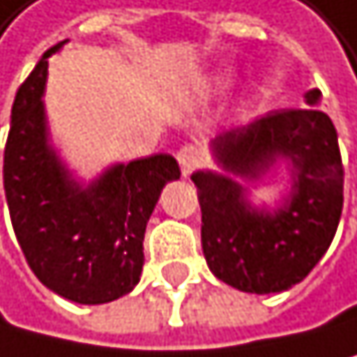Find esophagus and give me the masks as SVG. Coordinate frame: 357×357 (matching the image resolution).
<instances>
[{
  "label": "esophagus",
  "instance_id": "34e87169",
  "mask_svg": "<svg viewBox=\"0 0 357 357\" xmlns=\"http://www.w3.org/2000/svg\"><path fill=\"white\" fill-rule=\"evenodd\" d=\"M177 162H180V169H182V175H191L199 162H202V155H199V151L193 146V144H186V146H182L180 151H177Z\"/></svg>",
  "mask_w": 357,
  "mask_h": 357
}]
</instances>
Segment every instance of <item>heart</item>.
<instances>
[{"instance_id": "1", "label": "heart", "mask_w": 357, "mask_h": 357, "mask_svg": "<svg viewBox=\"0 0 357 357\" xmlns=\"http://www.w3.org/2000/svg\"><path fill=\"white\" fill-rule=\"evenodd\" d=\"M233 84H235V70L222 66V68H215L202 75V77L195 82V93L202 97H215L220 93H227Z\"/></svg>"}]
</instances>
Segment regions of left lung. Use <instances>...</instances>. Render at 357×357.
Here are the masks:
<instances>
[{"label":"left lung","mask_w":357,"mask_h":357,"mask_svg":"<svg viewBox=\"0 0 357 357\" xmlns=\"http://www.w3.org/2000/svg\"><path fill=\"white\" fill-rule=\"evenodd\" d=\"M318 89L304 95L315 106ZM218 171H197L202 251L218 280L244 293H280L320 262L342 215L344 169L337 133L318 108H284L220 133L211 144ZM287 162L289 195L273 209L248 199V187Z\"/></svg>","instance_id":"left-lung-1"}]
</instances>
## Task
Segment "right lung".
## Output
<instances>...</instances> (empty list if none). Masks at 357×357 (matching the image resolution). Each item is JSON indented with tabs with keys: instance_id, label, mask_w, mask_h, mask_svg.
Returning <instances> with one entry per match:
<instances>
[{
	"instance_id": "1",
	"label": "right lung",
	"mask_w": 357,
	"mask_h": 357,
	"mask_svg": "<svg viewBox=\"0 0 357 357\" xmlns=\"http://www.w3.org/2000/svg\"><path fill=\"white\" fill-rule=\"evenodd\" d=\"M20 86L3 151V188L28 266L57 296L104 304L135 289L144 266V233L162 188L180 180L169 153L113 164L79 182L59 158L44 108L48 57Z\"/></svg>"
}]
</instances>
